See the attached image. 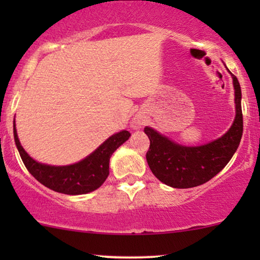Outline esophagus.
<instances>
[{
	"label": "esophagus",
	"instance_id": "esophagus-1",
	"mask_svg": "<svg viewBox=\"0 0 260 260\" xmlns=\"http://www.w3.org/2000/svg\"><path fill=\"white\" fill-rule=\"evenodd\" d=\"M143 123H144L143 120H140V118H137V120L133 122V127L134 128H139L140 126H143Z\"/></svg>",
	"mask_w": 260,
	"mask_h": 260
}]
</instances>
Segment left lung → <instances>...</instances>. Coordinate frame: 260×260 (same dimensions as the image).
Listing matches in <instances>:
<instances>
[{
	"instance_id": "obj_1",
	"label": "left lung",
	"mask_w": 260,
	"mask_h": 260,
	"mask_svg": "<svg viewBox=\"0 0 260 260\" xmlns=\"http://www.w3.org/2000/svg\"><path fill=\"white\" fill-rule=\"evenodd\" d=\"M234 79L236 117L228 133L221 138L201 147H183L161 136L153 128L145 127L150 139L147 161L157 180L174 188L201 186L219 174L228 165L240 145L243 132V116L241 109V86Z\"/></svg>"
}]
</instances>
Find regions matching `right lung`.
Wrapping results in <instances>:
<instances>
[{
    "label": "right lung",
    "mask_w": 260,
    "mask_h": 260,
    "mask_svg": "<svg viewBox=\"0 0 260 260\" xmlns=\"http://www.w3.org/2000/svg\"><path fill=\"white\" fill-rule=\"evenodd\" d=\"M13 133L18 151L28 171L45 187L70 196L85 194L98 189L109 176L112 153L131 137L128 131H122L110 137L94 153L79 162L68 166H50L38 162L25 153L18 139L16 124Z\"/></svg>",
    "instance_id": "obj_1"
}]
</instances>
